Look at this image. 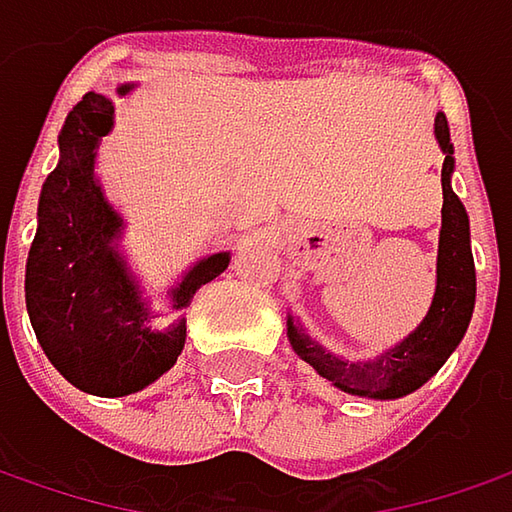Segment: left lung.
Returning a JSON list of instances; mask_svg holds the SVG:
<instances>
[{"label": "left lung", "instance_id": "1", "mask_svg": "<svg viewBox=\"0 0 512 512\" xmlns=\"http://www.w3.org/2000/svg\"><path fill=\"white\" fill-rule=\"evenodd\" d=\"M435 140L444 151V166H441L444 206H441L438 260H435V295L424 321L404 341L384 349L381 355L367 361H349L318 344L295 315L286 318V335L300 361H306L332 387L358 398L392 401L424 387L456 352L473 318L476 266L470 249V217L450 183L456 157L450 143V125L441 111L435 114Z\"/></svg>", "mask_w": 512, "mask_h": 512}]
</instances>
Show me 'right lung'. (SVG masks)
I'll use <instances>...</instances> for the list:
<instances>
[{"instance_id":"obj_1","label":"right lung","mask_w":512,"mask_h":512,"mask_svg":"<svg viewBox=\"0 0 512 512\" xmlns=\"http://www.w3.org/2000/svg\"><path fill=\"white\" fill-rule=\"evenodd\" d=\"M134 82L117 94L125 97ZM114 128V100L88 91L59 131V163L42 183L25 303L36 341L74 387L123 398L154 384L186 346V318L154 329V303L120 252L125 220L97 180V148ZM232 252L200 257L168 289L183 312L194 292L226 272Z\"/></svg>"}]
</instances>
